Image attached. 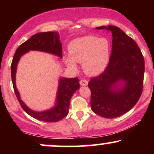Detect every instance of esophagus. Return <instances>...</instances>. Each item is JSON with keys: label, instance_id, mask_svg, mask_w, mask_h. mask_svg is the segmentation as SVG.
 Here are the masks:
<instances>
[{"label": "esophagus", "instance_id": "obj_1", "mask_svg": "<svg viewBox=\"0 0 154 154\" xmlns=\"http://www.w3.org/2000/svg\"><path fill=\"white\" fill-rule=\"evenodd\" d=\"M88 82L86 79H81V80L79 81V84L82 86H86L88 85Z\"/></svg>", "mask_w": 154, "mask_h": 154}]
</instances>
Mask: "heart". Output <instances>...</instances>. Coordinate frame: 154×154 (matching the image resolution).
Wrapping results in <instances>:
<instances>
[{
    "mask_svg": "<svg viewBox=\"0 0 154 154\" xmlns=\"http://www.w3.org/2000/svg\"><path fill=\"white\" fill-rule=\"evenodd\" d=\"M69 56L63 57L66 66L77 69L76 63H82L84 72L90 76L100 75L104 71L109 60L110 45L106 39L85 36L76 39L69 45Z\"/></svg>",
    "mask_w": 154,
    "mask_h": 154,
    "instance_id": "obj_1",
    "label": "heart"
}]
</instances>
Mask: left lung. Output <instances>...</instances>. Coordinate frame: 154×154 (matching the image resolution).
I'll return each mask as SVG.
<instances>
[{"label": "left lung", "mask_w": 154, "mask_h": 154, "mask_svg": "<svg viewBox=\"0 0 154 154\" xmlns=\"http://www.w3.org/2000/svg\"><path fill=\"white\" fill-rule=\"evenodd\" d=\"M112 34V50L103 73L88 82L93 112L105 118H116L133 108L143 92L144 58L133 39L116 26L96 27Z\"/></svg>", "instance_id": "8db88e82"}]
</instances>
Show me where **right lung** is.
<instances>
[{"label":"right lung","mask_w":154,"mask_h":154,"mask_svg":"<svg viewBox=\"0 0 154 154\" xmlns=\"http://www.w3.org/2000/svg\"><path fill=\"white\" fill-rule=\"evenodd\" d=\"M29 51H43V52L56 55L61 59L62 46L59 40V35L58 32L37 33L32 35L22 45H19L16 50L11 69V79L14 93L24 111L29 116L40 121L48 122H59L68 114L70 99L75 92L79 88V79L77 77L60 78L56 106L49 110L40 111V112L31 110L20 99V95L16 87V72H17V64L22 56Z\"/></svg>","instance_id":"add662e5"}]
</instances>
